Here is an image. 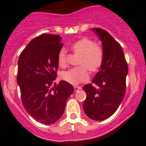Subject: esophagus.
<instances>
[{"label":"esophagus","instance_id":"esophagus-1","mask_svg":"<svg viewBox=\"0 0 146 146\" xmlns=\"http://www.w3.org/2000/svg\"><path fill=\"white\" fill-rule=\"evenodd\" d=\"M82 89V88L80 86H74V90L75 91H78L79 90Z\"/></svg>","mask_w":146,"mask_h":146}]
</instances>
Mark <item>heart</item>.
<instances>
[{
    "label": "heart",
    "mask_w": 146,
    "mask_h": 146,
    "mask_svg": "<svg viewBox=\"0 0 146 146\" xmlns=\"http://www.w3.org/2000/svg\"><path fill=\"white\" fill-rule=\"evenodd\" d=\"M71 48L75 54L80 55L77 64L81 66L62 72L61 78L68 83L77 85L88 79V68L91 72H95L101 67L104 52L100 46L88 38H83L76 42L72 44ZM58 64L61 68L67 66V54L64 48H61L58 52Z\"/></svg>",
    "instance_id": "heart-1"
}]
</instances>
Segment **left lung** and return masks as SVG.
<instances>
[{
  "mask_svg": "<svg viewBox=\"0 0 146 146\" xmlns=\"http://www.w3.org/2000/svg\"><path fill=\"white\" fill-rule=\"evenodd\" d=\"M92 30L102 42L104 59L92 80L98 88L91 83L83 86L87 98L82 107L87 117L102 121L114 114L123 100L128 64L122 47L110 34L100 28Z\"/></svg>",
  "mask_w": 146,
  "mask_h": 146,
  "instance_id": "obj_1",
  "label": "left lung"
}]
</instances>
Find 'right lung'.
Wrapping results in <instances>:
<instances>
[{"mask_svg":"<svg viewBox=\"0 0 146 146\" xmlns=\"http://www.w3.org/2000/svg\"><path fill=\"white\" fill-rule=\"evenodd\" d=\"M58 35L43 34L32 39L19 57L17 82L28 114L44 124L55 123L63 115L66 101L74 91L65 80L53 82L58 70V54L64 46Z\"/></svg>","mask_w":146,"mask_h":146,"instance_id":"add662e5","label":"right lung"}]
</instances>
